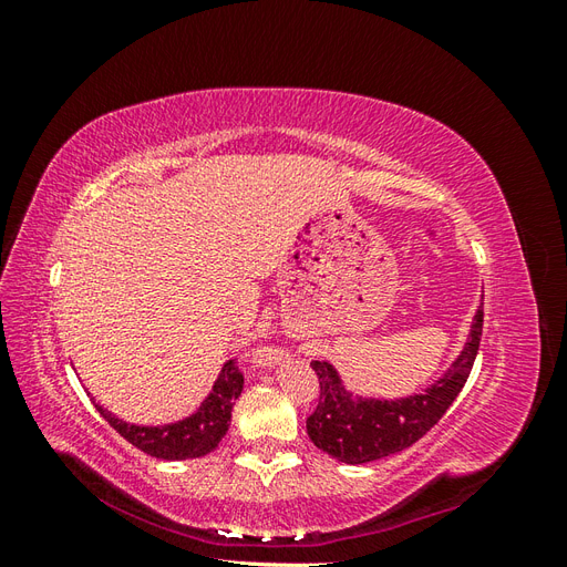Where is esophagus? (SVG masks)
Masks as SVG:
<instances>
[{
    "mask_svg": "<svg viewBox=\"0 0 567 567\" xmlns=\"http://www.w3.org/2000/svg\"><path fill=\"white\" fill-rule=\"evenodd\" d=\"M279 359H281L279 350H265V362L274 364V362H279Z\"/></svg>",
    "mask_w": 567,
    "mask_h": 567,
    "instance_id": "34e87169",
    "label": "esophagus"
}]
</instances>
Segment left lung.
Wrapping results in <instances>:
<instances>
[{"label":"left lung","instance_id":"obj_1","mask_svg":"<svg viewBox=\"0 0 567 567\" xmlns=\"http://www.w3.org/2000/svg\"><path fill=\"white\" fill-rule=\"evenodd\" d=\"M483 336V310H475L471 331L450 369L421 392L404 398H369L350 390L329 359L312 362L319 375V404L307 419V435L333 458L362 466V463L398 454L421 440L452 406L466 385Z\"/></svg>","mask_w":567,"mask_h":567}]
</instances>
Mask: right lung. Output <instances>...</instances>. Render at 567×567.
Wrapping results in <instances>:
<instances>
[{
    "label": "right lung",
    "instance_id": "right-lung-1",
    "mask_svg": "<svg viewBox=\"0 0 567 567\" xmlns=\"http://www.w3.org/2000/svg\"><path fill=\"white\" fill-rule=\"evenodd\" d=\"M241 390L244 375L238 373L234 362H227L219 369V375L215 379L208 398L200 402L194 414H188L182 421L163 425H140L117 419L101 404L94 406L111 423V427H115L120 435L132 442L136 450L165 461H184L210 454L219 440L227 435L231 423V409Z\"/></svg>",
    "mask_w": 567,
    "mask_h": 567
}]
</instances>
